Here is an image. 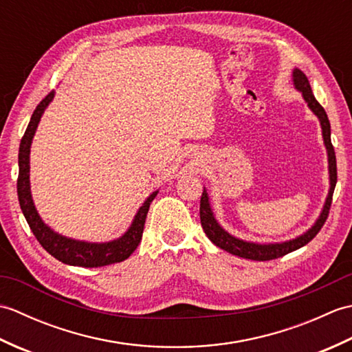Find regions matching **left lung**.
<instances>
[{
    "mask_svg": "<svg viewBox=\"0 0 352 352\" xmlns=\"http://www.w3.org/2000/svg\"><path fill=\"white\" fill-rule=\"evenodd\" d=\"M292 81H294V86L296 91L301 92L302 98L305 102H307L309 109L319 119L320 129H322V139H324V145L327 148V155H328L330 189H328L325 204L322 207V210H320L319 218L307 231H305V233H302L301 236H298L295 239H290V241H284V242L257 243V242H250V241H243V239H239L233 234H230L227 230H223L221 227V223L214 218L212 206H210V199H208V193L204 188L203 197H201V204H199V218H201V226H203L204 233L216 246H219L221 250L233 254V256H237V257L265 261V260L278 258V257L286 256V254H289L292 251L300 250L301 246L307 245L311 239L319 233V230L322 228L324 222L327 219L328 212H330L333 192L336 188V182H338V168H336V153H334V148L331 145L330 121H328V116L325 113L324 107L320 106V104L316 101L315 95H313L310 83H309L307 77H305V74L298 68H295L294 72H292Z\"/></svg>",
    "mask_w": 352,
    "mask_h": 352,
    "instance_id": "8db88e82",
    "label": "left lung"
}]
</instances>
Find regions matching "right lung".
<instances>
[{"label":"right lung","mask_w":352,"mask_h":352,"mask_svg":"<svg viewBox=\"0 0 352 352\" xmlns=\"http://www.w3.org/2000/svg\"><path fill=\"white\" fill-rule=\"evenodd\" d=\"M52 98H54V92H50L39 102V106L33 111L32 119H30L24 138L21 139L18 155V199L21 210L24 213L28 226L32 228L33 234L36 236L37 241H39V243L47 250V252H50L51 256L57 258L58 261H62V263L83 267H98L107 266L111 263H119V261L129 258L140 243L145 219L149 210V204L153 203V199L155 198L157 193H159V190L153 192L151 195L145 199V203L139 207L138 213L134 214V219L129 230H126L121 237L115 239V241L101 243L77 241V239L58 234L51 227H48L47 223L42 221L41 214L37 213L32 197V188H30V148H32L34 133L37 130V125L41 122L43 111L50 106Z\"/></svg>","instance_id":"1"}]
</instances>
